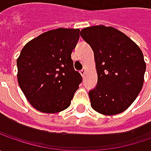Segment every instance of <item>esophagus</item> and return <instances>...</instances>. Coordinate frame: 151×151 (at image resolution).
<instances>
[{"instance_id": "obj_1", "label": "esophagus", "mask_w": 151, "mask_h": 151, "mask_svg": "<svg viewBox=\"0 0 151 151\" xmlns=\"http://www.w3.org/2000/svg\"><path fill=\"white\" fill-rule=\"evenodd\" d=\"M80 73H81V75L82 76H84L85 73H86V68H83V69L80 71Z\"/></svg>"}]
</instances>
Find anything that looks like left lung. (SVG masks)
<instances>
[{"label": "left lung", "instance_id": "1", "mask_svg": "<svg viewBox=\"0 0 151 151\" xmlns=\"http://www.w3.org/2000/svg\"><path fill=\"white\" fill-rule=\"evenodd\" d=\"M81 36L94 52L97 72V84L89 91L91 106L103 115L123 113L142 89L146 69L142 51L113 27H88Z\"/></svg>", "mask_w": 151, "mask_h": 151}]
</instances>
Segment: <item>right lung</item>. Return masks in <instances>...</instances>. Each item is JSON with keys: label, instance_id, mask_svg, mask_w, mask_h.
<instances>
[{"label": "right lung", "instance_id": "right-lung-1", "mask_svg": "<svg viewBox=\"0 0 151 151\" xmlns=\"http://www.w3.org/2000/svg\"><path fill=\"white\" fill-rule=\"evenodd\" d=\"M79 38L80 29L60 27L40 34L22 50L17 81L35 109L56 113L70 107L82 81L71 59Z\"/></svg>", "mask_w": 151, "mask_h": 151}]
</instances>
